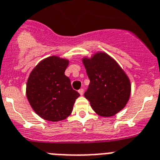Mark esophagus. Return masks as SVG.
<instances>
[{
  "instance_id": "1",
  "label": "esophagus",
  "mask_w": 160,
  "mask_h": 160,
  "mask_svg": "<svg viewBox=\"0 0 160 160\" xmlns=\"http://www.w3.org/2000/svg\"><path fill=\"white\" fill-rule=\"evenodd\" d=\"M78 92H79V94H80V95H83V92H84V90H83L82 88V89L78 90Z\"/></svg>"
}]
</instances>
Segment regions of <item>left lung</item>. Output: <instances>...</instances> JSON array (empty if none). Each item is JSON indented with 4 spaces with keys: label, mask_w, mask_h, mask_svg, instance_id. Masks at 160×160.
<instances>
[{
    "label": "left lung",
    "mask_w": 160,
    "mask_h": 160,
    "mask_svg": "<svg viewBox=\"0 0 160 160\" xmlns=\"http://www.w3.org/2000/svg\"><path fill=\"white\" fill-rule=\"evenodd\" d=\"M82 61L90 79L84 96L97 114L102 117L114 116L129 101L131 91L129 78L104 52L96 53L91 59L84 58Z\"/></svg>",
    "instance_id": "left-lung-1"
}]
</instances>
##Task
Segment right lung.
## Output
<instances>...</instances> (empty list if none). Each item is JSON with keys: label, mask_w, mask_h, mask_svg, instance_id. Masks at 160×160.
Wrapping results in <instances>:
<instances>
[{"label": "right lung", "mask_w": 160, "mask_h": 160, "mask_svg": "<svg viewBox=\"0 0 160 160\" xmlns=\"http://www.w3.org/2000/svg\"><path fill=\"white\" fill-rule=\"evenodd\" d=\"M68 64L65 59L49 57L35 66L27 80V99L34 111L46 121L65 120L80 95L65 75Z\"/></svg>", "instance_id": "obj_1"}]
</instances>
